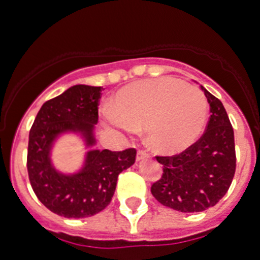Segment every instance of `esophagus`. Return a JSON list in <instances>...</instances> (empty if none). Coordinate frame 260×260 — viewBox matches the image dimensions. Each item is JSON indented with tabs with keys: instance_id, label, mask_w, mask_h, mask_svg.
Listing matches in <instances>:
<instances>
[{
	"instance_id": "34e87169",
	"label": "esophagus",
	"mask_w": 260,
	"mask_h": 260,
	"mask_svg": "<svg viewBox=\"0 0 260 260\" xmlns=\"http://www.w3.org/2000/svg\"><path fill=\"white\" fill-rule=\"evenodd\" d=\"M150 158V155H148V152L144 150H139L138 151V155H136V159L138 160H143V159H147Z\"/></svg>"
}]
</instances>
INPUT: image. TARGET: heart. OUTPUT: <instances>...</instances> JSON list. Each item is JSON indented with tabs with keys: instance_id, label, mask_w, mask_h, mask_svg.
<instances>
[{
	"instance_id": "obj_1",
	"label": "heart",
	"mask_w": 260,
	"mask_h": 260,
	"mask_svg": "<svg viewBox=\"0 0 260 260\" xmlns=\"http://www.w3.org/2000/svg\"><path fill=\"white\" fill-rule=\"evenodd\" d=\"M208 101L198 87L165 77L134 83L118 93L106 121L124 131L146 126L148 146L177 152L193 144L204 129Z\"/></svg>"
}]
</instances>
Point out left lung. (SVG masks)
Returning a JSON list of instances; mask_svg holds the SVG:
<instances>
[{
	"label": "left lung",
	"mask_w": 260,
	"mask_h": 260,
	"mask_svg": "<svg viewBox=\"0 0 260 260\" xmlns=\"http://www.w3.org/2000/svg\"><path fill=\"white\" fill-rule=\"evenodd\" d=\"M210 117L204 134L185 151L155 156L163 174L151 186L162 205L179 212H202L214 206L230 189L235 170L234 128L221 101L204 89Z\"/></svg>",
	"instance_id": "1"
}]
</instances>
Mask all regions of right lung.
<instances>
[{
	"mask_svg": "<svg viewBox=\"0 0 260 260\" xmlns=\"http://www.w3.org/2000/svg\"><path fill=\"white\" fill-rule=\"evenodd\" d=\"M101 87L75 85L43 104L29 131L26 170L36 197L47 209L69 218L94 216L109 205L118 174L131 167L136 150L90 151L81 173L67 177L52 169L48 158L55 136L79 131L93 144Z\"/></svg>",
	"mask_w": 260,
	"mask_h": 260,
	"instance_id": "obj_1",
	"label": "right lung"
}]
</instances>
